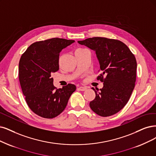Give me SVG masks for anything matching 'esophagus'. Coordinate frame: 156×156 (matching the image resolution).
<instances>
[{"label":"esophagus","mask_w":156,"mask_h":156,"mask_svg":"<svg viewBox=\"0 0 156 156\" xmlns=\"http://www.w3.org/2000/svg\"><path fill=\"white\" fill-rule=\"evenodd\" d=\"M78 89L79 90H81V91H85V90H87V87H80Z\"/></svg>","instance_id":"obj_1"}]
</instances>
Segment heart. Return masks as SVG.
<instances>
[{"instance_id":"b5f03b06","label":"heart","mask_w":156,"mask_h":156,"mask_svg":"<svg viewBox=\"0 0 156 156\" xmlns=\"http://www.w3.org/2000/svg\"><path fill=\"white\" fill-rule=\"evenodd\" d=\"M80 49H78L76 50V51H78V50H80Z\"/></svg>"}]
</instances>
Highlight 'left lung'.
I'll return each instance as SVG.
<instances>
[{
	"label": "left lung",
	"instance_id": "1",
	"mask_svg": "<svg viewBox=\"0 0 156 156\" xmlns=\"http://www.w3.org/2000/svg\"><path fill=\"white\" fill-rule=\"evenodd\" d=\"M96 52L102 72L97 80L103 82L102 89L94 90L96 97L90 108L102 117L118 112L129 101L135 87L137 62L134 55L123 42L104 37L78 41Z\"/></svg>",
	"mask_w": 156,
	"mask_h": 156
}]
</instances>
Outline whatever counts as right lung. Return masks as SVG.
<instances>
[{
    "label": "right lung",
    "instance_id": "right-lung-1",
    "mask_svg": "<svg viewBox=\"0 0 156 156\" xmlns=\"http://www.w3.org/2000/svg\"><path fill=\"white\" fill-rule=\"evenodd\" d=\"M74 40L53 38L32 44L19 61V76L28 107L38 116L51 119L62 113L76 86L57 89L51 74L58 71L61 51Z\"/></svg>",
    "mask_w": 156,
    "mask_h": 156
}]
</instances>
